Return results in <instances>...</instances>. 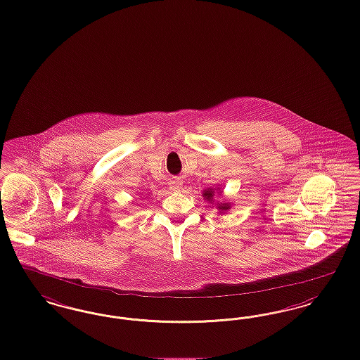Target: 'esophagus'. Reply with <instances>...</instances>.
Listing matches in <instances>:
<instances>
[{"label":"esophagus","instance_id":"1","mask_svg":"<svg viewBox=\"0 0 360 360\" xmlns=\"http://www.w3.org/2000/svg\"><path fill=\"white\" fill-rule=\"evenodd\" d=\"M170 188H172L173 191H181V190H182V182H179V181L170 182Z\"/></svg>","mask_w":360,"mask_h":360}]
</instances>
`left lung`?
<instances>
[{
  "label": "left lung",
  "instance_id": "1",
  "mask_svg": "<svg viewBox=\"0 0 360 360\" xmlns=\"http://www.w3.org/2000/svg\"><path fill=\"white\" fill-rule=\"evenodd\" d=\"M216 193L217 194H222V190L221 187H206L203 191H202V197H203V201H207L212 206L216 205V209H218V213L222 214V213H226L228 210H231V202L224 201H216Z\"/></svg>",
  "mask_w": 360,
  "mask_h": 360
}]
</instances>
